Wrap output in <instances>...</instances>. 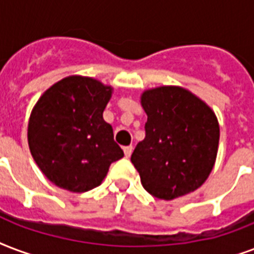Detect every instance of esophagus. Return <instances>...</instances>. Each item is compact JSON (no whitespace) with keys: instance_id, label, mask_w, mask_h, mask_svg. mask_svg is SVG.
<instances>
[{"instance_id":"obj_1","label":"esophagus","mask_w":254,"mask_h":254,"mask_svg":"<svg viewBox=\"0 0 254 254\" xmlns=\"http://www.w3.org/2000/svg\"><path fill=\"white\" fill-rule=\"evenodd\" d=\"M131 152H133V146H131V145H129V146H125V148H124V153H125V156H127V157H130Z\"/></svg>"}]
</instances>
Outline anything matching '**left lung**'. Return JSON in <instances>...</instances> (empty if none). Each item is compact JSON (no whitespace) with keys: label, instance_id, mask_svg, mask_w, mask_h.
<instances>
[{"label":"left lung","instance_id":"left-lung-1","mask_svg":"<svg viewBox=\"0 0 254 254\" xmlns=\"http://www.w3.org/2000/svg\"><path fill=\"white\" fill-rule=\"evenodd\" d=\"M141 104L148 116L145 138L137 144L130 161L145 190L161 200L196 190L208 179L217 156L216 114L179 86L146 90Z\"/></svg>","mask_w":254,"mask_h":254}]
</instances>
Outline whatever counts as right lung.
Wrapping results in <instances>:
<instances>
[{
	"label": "right lung",
	"instance_id": "add662e5",
	"mask_svg": "<svg viewBox=\"0 0 254 254\" xmlns=\"http://www.w3.org/2000/svg\"><path fill=\"white\" fill-rule=\"evenodd\" d=\"M112 88L71 75L49 88L33 108L28 142L34 161L54 185L82 193L98 187L112 162L124 157L102 113Z\"/></svg>",
	"mask_w": 254,
	"mask_h": 254
}]
</instances>
